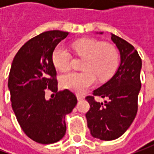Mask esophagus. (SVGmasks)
<instances>
[{
    "label": "esophagus",
    "instance_id": "esophagus-1",
    "mask_svg": "<svg viewBox=\"0 0 154 154\" xmlns=\"http://www.w3.org/2000/svg\"><path fill=\"white\" fill-rule=\"evenodd\" d=\"M84 96H81V95H77V99L79 100V101H80V100H83L84 99Z\"/></svg>",
    "mask_w": 154,
    "mask_h": 154
}]
</instances>
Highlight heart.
<instances>
[{
	"label": "heart",
	"instance_id": "obj_1",
	"mask_svg": "<svg viewBox=\"0 0 154 154\" xmlns=\"http://www.w3.org/2000/svg\"><path fill=\"white\" fill-rule=\"evenodd\" d=\"M72 47L76 55L85 57V71L64 74L61 84L62 87L76 93H84L96 83L97 77L101 80L108 79L118 65V53L110 44L94 38H81L75 41ZM51 58L55 67L61 71H68L72 67V56L63 45L56 46Z\"/></svg>",
	"mask_w": 154,
	"mask_h": 154
}]
</instances>
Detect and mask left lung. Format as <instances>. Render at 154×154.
<instances>
[{
    "mask_svg": "<svg viewBox=\"0 0 154 154\" xmlns=\"http://www.w3.org/2000/svg\"><path fill=\"white\" fill-rule=\"evenodd\" d=\"M101 34L103 32H100ZM111 40L120 51L121 63L113 77L86 99L90 109L86 114L87 127L94 138L103 140L117 139L133 122L138 109L140 90L141 59L133 45L114 34ZM107 97L99 103L94 97Z\"/></svg>",
    "mask_w": 154,
    "mask_h": 154,
    "instance_id": "1",
    "label": "left lung"
}]
</instances>
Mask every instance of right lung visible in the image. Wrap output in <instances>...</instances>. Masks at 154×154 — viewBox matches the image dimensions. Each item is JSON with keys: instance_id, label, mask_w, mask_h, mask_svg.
Instances as JSON below:
<instances>
[{"instance_id": "add662e5", "label": "right lung", "mask_w": 154, "mask_h": 154, "mask_svg": "<svg viewBox=\"0 0 154 154\" xmlns=\"http://www.w3.org/2000/svg\"><path fill=\"white\" fill-rule=\"evenodd\" d=\"M68 32L49 31L34 37L17 52L12 62L8 88L12 108L22 130L41 144H52L66 133L65 116L77 103L74 93L58 92L52 52ZM48 91L56 93L50 100Z\"/></svg>"}]
</instances>
